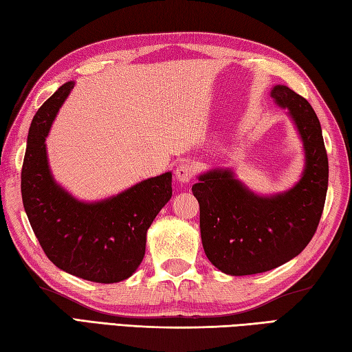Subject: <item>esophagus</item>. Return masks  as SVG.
<instances>
[{
	"label": "esophagus",
	"mask_w": 352,
	"mask_h": 352,
	"mask_svg": "<svg viewBox=\"0 0 352 352\" xmlns=\"http://www.w3.org/2000/svg\"><path fill=\"white\" fill-rule=\"evenodd\" d=\"M195 175V168L189 163H182L180 166L175 169V178L180 183H189Z\"/></svg>",
	"instance_id": "34e87169"
}]
</instances>
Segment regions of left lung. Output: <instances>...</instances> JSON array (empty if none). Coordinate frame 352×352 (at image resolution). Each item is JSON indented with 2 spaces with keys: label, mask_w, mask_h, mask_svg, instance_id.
<instances>
[{
  "label": "left lung",
  "mask_w": 352,
  "mask_h": 352,
  "mask_svg": "<svg viewBox=\"0 0 352 352\" xmlns=\"http://www.w3.org/2000/svg\"><path fill=\"white\" fill-rule=\"evenodd\" d=\"M272 98L288 109L304 142L305 169L296 186L259 197L230 169H212L192 186L206 256L232 276L264 273L298 256L318 230L325 206L328 155L318 116L285 85L273 87Z\"/></svg>",
  "instance_id": "obj_1"
}]
</instances>
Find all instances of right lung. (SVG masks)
<instances>
[{
    "label": "right lung",
    "mask_w": 352,
    "mask_h": 352,
    "mask_svg": "<svg viewBox=\"0 0 352 352\" xmlns=\"http://www.w3.org/2000/svg\"><path fill=\"white\" fill-rule=\"evenodd\" d=\"M74 82H67L33 117L21 194L32 229L52 263L60 270L99 284L128 279L140 265L146 232L172 197V174L148 178L122 194L84 203L53 180L45 137Z\"/></svg>",
    "instance_id": "1"
}]
</instances>
